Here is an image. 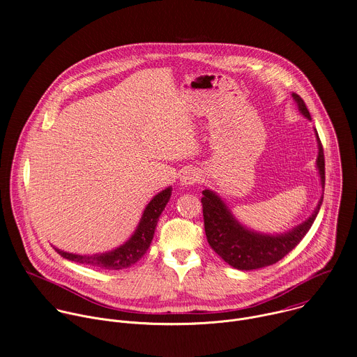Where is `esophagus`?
Segmentation results:
<instances>
[{
	"label": "esophagus",
	"mask_w": 357,
	"mask_h": 357,
	"mask_svg": "<svg viewBox=\"0 0 357 357\" xmlns=\"http://www.w3.org/2000/svg\"><path fill=\"white\" fill-rule=\"evenodd\" d=\"M199 174L195 172L193 169H188L183 172V175L181 176V183L185 185V186H192L195 183L199 182Z\"/></svg>",
	"instance_id": "obj_1"
}]
</instances>
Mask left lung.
Instances as JSON below:
<instances>
[{"instance_id": "obj_1", "label": "left lung", "mask_w": 357, "mask_h": 357, "mask_svg": "<svg viewBox=\"0 0 357 357\" xmlns=\"http://www.w3.org/2000/svg\"><path fill=\"white\" fill-rule=\"evenodd\" d=\"M292 97L296 101L299 112L308 120H311V114L307 106H305V101L296 93H292ZM315 134L319 148L317 167L319 169L322 186L325 188L324 148L317 128ZM202 193L203 222H205V233L209 245L227 264L244 271L263 268L275 264L277 261L284 259L292 248H295V245L299 244L305 234L310 231L324 200V197H321L312 216L308 220H305L302 225L296 226L285 234L270 236L254 233L241 226L233 218V215L225 205V202L212 190L205 189Z\"/></svg>"}]
</instances>
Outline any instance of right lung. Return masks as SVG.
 I'll list each match as a JSON object with an SVG mask.
<instances>
[{
    "instance_id": "1",
    "label": "right lung",
    "mask_w": 357,
    "mask_h": 357,
    "mask_svg": "<svg viewBox=\"0 0 357 357\" xmlns=\"http://www.w3.org/2000/svg\"><path fill=\"white\" fill-rule=\"evenodd\" d=\"M171 193H172V189L167 188L165 190L154 196V199H152L148 203V206L145 208L142 218L139 220V225L134 231V234L130 237V240H127L123 245L117 247L113 251L93 254V256H79V254L66 252L59 248H55V250L63 259L79 263V264H84V266H91V267L105 268V270H123V268L131 267L146 252L152 241V237H154L158 219L167 206Z\"/></svg>"
}]
</instances>
